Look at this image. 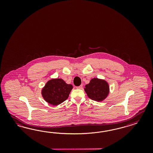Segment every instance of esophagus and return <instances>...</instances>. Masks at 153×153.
I'll use <instances>...</instances> for the list:
<instances>
[{
	"label": "esophagus",
	"instance_id": "1",
	"mask_svg": "<svg viewBox=\"0 0 153 153\" xmlns=\"http://www.w3.org/2000/svg\"><path fill=\"white\" fill-rule=\"evenodd\" d=\"M82 85H79V86H77L76 87V88H78V89H81V88H82Z\"/></svg>",
	"mask_w": 153,
	"mask_h": 153
}]
</instances>
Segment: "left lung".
Returning a JSON list of instances; mask_svg holds the SVG:
<instances>
[{
    "label": "left lung",
    "instance_id": "8db88e82",
    "mask_svg": "<svg viewBox=\"0 0 153 153\" xmlns=\"http://www.w3.org/2000/svg\"><path fill=\"white\" fill-rule=\"evenodd\" d=\"M88 97L97 102H102L108 97L109 93L108 83L104 79L94 78L84 88Z\"/></svg>",
    "mask_w": 153,
    "mask_h": 153
}]
</instances>
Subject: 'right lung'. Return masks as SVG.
I'll return each mask as SVG.
<instances>
[{
	"instance_id": "right-lung-1",
	"label": "right lung",
	"mask_w": 153,
	"mask_h": 153,
	"mask_svg": "<svg viewBox=\"0 0 153 153\" xmlns=\"http://www.w3.org/2000/svg\"><path fill=\"white\" fill-rule=\"evenodd\" d=\"M72 88L73 86L65 83L63 79H53L42 89V96L49 104L58 105L68 99Z\"/></svg>"
}]
</instances>
